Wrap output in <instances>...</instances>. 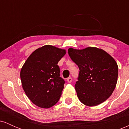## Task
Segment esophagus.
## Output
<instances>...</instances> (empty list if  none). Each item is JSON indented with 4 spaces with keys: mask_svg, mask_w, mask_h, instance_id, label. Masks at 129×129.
Listing matches in <instances>:
<instances>
[{
    "mask_svg": "<svg viewBox=\"0 0 129 129\" xmlns=\"http://www.w3.org/2000/svg\"><path fill=\"white\" fill-rule=\"evenodd\" d=\"M67 81L69 83H70V82H72V78H68L67 79Z\"/></svg>",
    "mask_w": 129,
    "mask_h": 129,
    "instance_id": "34e87169",
    "label": "esophagus"
}]
</instances>
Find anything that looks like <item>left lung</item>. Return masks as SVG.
Returning <instances> with one entry per match:
<instances>
[{"label": "left lung", "mask_w": 129, "mask_h": 129, "mask_svg": "<svg viewBox=\"0 0 129 129\" xmlns=\"http://www.w3.org/2000/svg\"><path fill=\"white\" fill-rule=\"evenodd\" d=\"M68 52L79 69L75 88L80 101L92 107L107 100L115 90L118 80V67L115 60L96 47L82 50L70 48Z\"/></svg>", "instance_id": "8db88e82"}]
</instances>
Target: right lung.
I'll use <instances>...</instances> for the list:
<instances>
[{
    "mask_svg": "<svg viewBox=\"0 0 129 129\" xmlns=\"http://www.w3.org/2000/svg\"><path fill=\"white\" fill-rule=\"evenodd\" d=\"M66 50L46 45L33 52L20 70L23 89L34 104L48 109L59 100L65 81L57 63Z\"/></svg>",
    "mask_w": 129,
    "mask_h": 129,
    "instance_id": "1",
    "label": "right lung"
}]
</instances>
